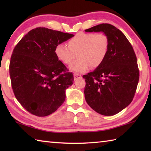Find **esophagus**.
<instances>
[{
  "instance_id": "obj_1",
  "label": "esophagus",
  "mask_w": 151,
  "mask_h": 151,
  "mask_svg": "<svg viewBox=\"0 0 151 151\" xmlns=\"http://www.w3.org/2000/svg\"><path fill=\"white\" fill-rule=\"evenodd\" d=\"M81 77V75H79V74H76V73L74 74V80L75 81H76V79H78Z\"/></svg>"
}]
</instances>
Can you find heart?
<instances>
[{
	"label": "heart",
	"instance_id": "heart-1",
	"mask_svg": "<svg viewBox=\"0 0 151 151\" xmlns=\"http://www.w3.org/2000/svg\"><path fill=\"white\" fill-rule=\"evenodd\" d=\"M109 41L103 33H76L68 40V46L60 43L55 47V54L58 60L65 65H70L71 71L84 73L92 68L101 66L105 60L109 52Z\"/></svg>",
	"mask_w": 151,
	"mask_h": 151
}]
</instances>
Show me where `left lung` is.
<instances>
[{"label":"left lung","mask_w":151,"mask_h":151,"mask_svg":"<svg viewBox=\"0 0 151 151\" xmlns=\"http://www.w3.org/2000/svg\"><path fill=\"white\" fill-rule=\"evenodd\" d=\"M102 32L109 39V52L101 66L85 75V97L94 111L114 115L131 103L139 80L137 57L132 45L119 29L101 24L85 30Z\"/></svg>","instance_id":"8db88e82"}]
</instances>
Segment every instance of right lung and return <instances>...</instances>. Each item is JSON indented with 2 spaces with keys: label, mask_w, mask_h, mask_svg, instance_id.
<instances>
[{
  "label": "right lung",
  "mask_w": 151,
  "mask_h": 151,
  "mask_svg": "<svg viewBox=\"0 0 151 151\" xmlns=\"http://www.w3.org/2000/svg\"><path fill=\"white\" fill-rule=\"evenodd\" d=\"M73 37L38 27L24 35L14 48L9 66L12 90L22 107L34 115H49L65 101V91L73 85L74 77L55 50Z\"/></svg>",
  "instance_id": "right-lung-1"
}]
</instances>
